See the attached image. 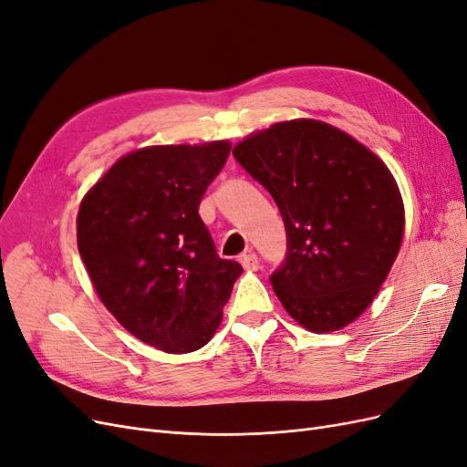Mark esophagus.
I'll return each mask as SVG.
<instances>
[{"label":"esophagus","mask_w":467,"mask_h":467,"mask_svg":"<svg viewBox=\"0 0 467 467\" xmlns=\"http://www.w3.org/2000/svg\"><path fill=\"white\" fill-rule=\"evenodd\" d=\"M239 263L244 265L245 271H257V268H259V257L253 251L244 253V255L239 257Z\"/></svg>","instance_id":"esophagus-1"}]
</instances>
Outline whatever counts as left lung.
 <instances>
[{"label": "left lung", "instance_id": "1", "mask_svg": "<svg viewBox=\"0 0 467 467\" xmlns=\"http://www.w3.org/2000/svg\"><path fill=\"white\" fill-rule=\"evenodd\" d=\"M271 192L286 230L271 285L316 333L355 321L378 294L403 239V202L389 169L355 138L317 120L278 122L234 148Z\"/></svg>", "mask_w": 467, "mask_h": 467}]
</instances>
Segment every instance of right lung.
Instances as JSON below:
<instances>
[{
    "instance_id": "1",
    "label": "right lung",
    "mask_w": 467,
    "mask_h": 467,
    "mask_svg": "<svg viewBox=\"0 0 467 467\" xmlns=\"http://www.w3.org/2000/svg\"><path fill=\"white\" fill-rule=\"evenodd\" d=\"M232 146H153L124 155L86 194L78 249L99 298L140 341L204 347L244 273L220 259L199 216Z\"/></svg>"
}]
</instances>
